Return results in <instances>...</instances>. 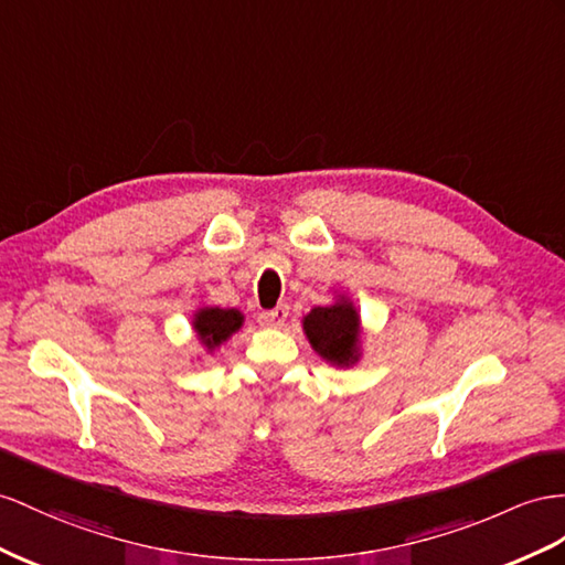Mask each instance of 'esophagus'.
I'll use <instances>...</instances> for the list:
<instances>
[{
	"label": "esophagus",
	"mask_w": 565,
	"mask_h": 565,
	"mask_svg": "<svg viewBox=\"0 0 565 565\" xmlns=\"http://www.w3.org/2000/svg\"><path fill=\"white\" fill-rule=\"evenodd\" d=\"M286 317H288V306H277V308H271V310H265L263 315H259V324H265V327H281L284 322H286Z\"/></svg>",
	"instance_id": "obj_1"
}]
</instances>
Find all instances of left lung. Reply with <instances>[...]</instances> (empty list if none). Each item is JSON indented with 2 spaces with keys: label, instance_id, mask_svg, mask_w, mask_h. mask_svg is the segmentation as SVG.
Listing matches in <instances>:
<instances>
[{
  "label": "left lung",
  "instance_id": "1",
  "mask_svg": "<svg viewBox=\"0 0 565 565\" xmlns=\"http://www.w3.org/2000/svg\"><path fill=\"white\" fill-rule=\"evenodd\" d=\"M302 331L312 345V351L334 367H353L363 351H360V312L353 300L339 294L331 306L312 308L302 317Z\"/></svg>",
  "mask_w": 565,
  "mask_h": 565
}]
</instances>
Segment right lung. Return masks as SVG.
<instances>
[{
  "instance_id": "add662e5",
  "label": "right lung",
  "mask_w": 565,
  "mask_h": 565,
  "mask_svg": "<svg viewBox=\"0 0 565 565\" xmlns=\"http://www.w3.org/2000/svg\"><path fill=\"white\" fill-rule=\"evenodd\" d=\"M243 312L236 308H216V306H202L193 315V329L198 341L205 345L207 353L220 349L224 341H228L236 331L243 327Z\"/></svg>"
}]
</instances>
